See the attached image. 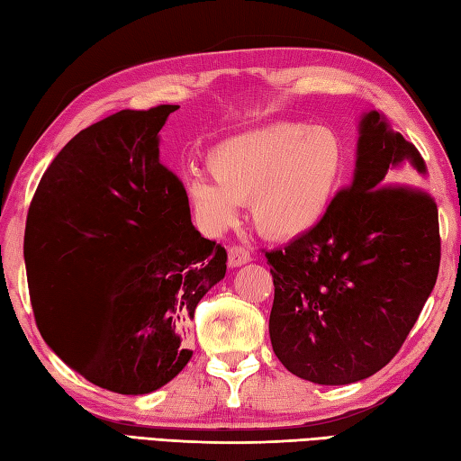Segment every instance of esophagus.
Wrapping results in <instances>:
<instances>
[{
  "instance_id": "esophagus-1",
  "label": "esophagus",
  "mask_w": 461,
  "mask_h": 461,
  "mask_svg": "<svg viewBox=\"0 0 461 461\" xmlns=\"http://www.w3.org/2000/svg\"><path fill=\"white\" fill-rule=\"evenodd\" d=\"M251 261V253L243 246H233L228 249V266L230 267H241Z\"/></svg>"
}]
</instances>
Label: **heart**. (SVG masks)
Returning <instances> with one entry per match:
<instances>
[{
    "label": "heart",
    "instance_id": "heart-1",
    "mask_svg": "<svg viewBox=\"0 0 461 461\" xmlns=\"http://www.w3.org/2000/svg\"><path fill=\"white\" fill-rule=\"evenodd\" d=\"M342 160L345 149L329 126L276 124L215 144L208 152L212 176H190L184 195L205 231L228 228L249 200L266 236L291 240L325 218Z\"/></svg>",
    "mask_w": 461,
    "mask_h": 461
}]
</instances>
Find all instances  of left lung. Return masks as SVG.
Segmentation results:
<instances>
[{
  "label": "left lung",
  "instance_id": "obj_1",
  "mask_svg": "<svg viewBox=\"0 0 461 461\" xmlns=\"http://www.w3.org/2000/svg\"><path fill=\"white\" fill-rule=\"evenodd\" d=\"M426 164L378 111L362 114L355 176L315 228L266 251L269 337L293 375L340 386L368 378L402 347L439 269L432 195L416 188Z\"/></svg>",
  "mask_w": 461,
  "mask_h": 461
}]
</instances>
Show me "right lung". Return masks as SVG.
I'll return each instance as SVG.
<instances>
[{"label":"right lung","instance_id":"add662e5","mask_svg":"<svg viewBox=\"0 0 461 461\" xmlns=\"http://www.w3.org/2000/svg\"><path fill=\"white\" fill-rule=\"evenodd\" d=\"M178 106L121 111L49 164L29 205L23 258L37 329L93 384L149 394L192 358L200 299L228 253L202 238L158 132Z\"/></svg>","mask_w":461,"mask_h":461}]
</instances>
